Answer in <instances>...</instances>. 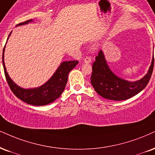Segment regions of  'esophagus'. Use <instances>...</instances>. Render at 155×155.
<instances>
[{
    "instance_id": "34e87169",
    "label": "esophagus",
    "mask_w": 155,
    "mask_h": 155,
    "mask_svg": "<svg viewBox=\"0 0 155 155\" xmlns=\"http://www.w3.org/2000/svg\"><path fill=\"white\" fill-rule=\"evenodd\" d=\"M84 62H85V63H90V62H91V57H86L85 59H84Z\"/></svg>"
}]
</instances>
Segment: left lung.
<instances>
[{
    "mask_svg": "<svg viewBox=\"0 0 155 155\" xmlns=\"http://www.w3.org/2000/svg\"><path fill=\"white\" fill-rule=\"evenodd\" d=\"M152 59L147 74L139 81L129 82L117 77L108 68L103 51L100 50L93 63L91 84L96 93L103 98L112 101L127 100L138 94L147 85L154 68Z\"/></svg>",
    "mask_w": 155,
    "mask_h": 155,
    "instance_id": "obj_1",
    "label": "left lung"
}]
</instances>
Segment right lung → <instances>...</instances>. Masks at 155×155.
Segmentation results:
<instances>
[{
    "instance_id": "obj_1",
    "label": "right lung",
    "mask_w": 155,
    "mask_h": 155,
    "mask_svg": "<svg viewBox=\"0 0 155 155\" xmlns=\"http://www.w3.org/2000/svg\"><path fill=\"white\" fill-rule=\"evenodd\" d=\"M32 21L31 19L17 24L24 25ZM9 34V36L11 35ZM8 36V37H9ZM8 40V39H7ZM4 50L3 51V65L4 69V73L7 83L9 87L17 98L28 104L34 106H45L50 103H52L57 98H58L64 91L68 82V74L78 64V61H66L63 62L59 67L57 71L54 72L52 77L49 80L42 86L33 89H24L20 87L16 84L13 83L8 74L4 63Z\"/></svg>"
}]
</instances>
